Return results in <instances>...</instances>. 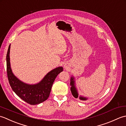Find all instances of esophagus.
I'll list each match as a JSON object with an SVG mask.
<instances>
[{
  "label": "esophagus",
  "instance_id": "esophagus-1",
  "mask_svg": "<svg viewBox=\"0 0 126 126\" xmlns=\"http://www.w3.org/2000/svg\"><path fill=\"white\" fill-rule=\"evenodd\" d=\"M64 68H66V66H65V67H64Z\"/></svg>",
  "mask_w": 126,
  "mask_h": 126
}]
</instances>
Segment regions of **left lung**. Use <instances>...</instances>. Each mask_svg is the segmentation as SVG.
Listing matches in <instances>:
<instances>
[{"mask_svg":"<svg viewBox=\"0 0 126 126\" xmlns=\"http://www.w3.org/2000/svg\"><path fill=\"white\" fill-rule=\"evenodd\" d=\"M75 79L74 77V76H71V78H70V90L72 95H73L74 97L76 98H77L79 97V100H82V101H86L88 100V98L86 97H84L83 96H81L79 95V93H78V90H77L76 85H75Z\"/></svg>","mask_w":126,"mask_h":126,"instance_id":"obj_1","label":"left lung"}]
</instances>
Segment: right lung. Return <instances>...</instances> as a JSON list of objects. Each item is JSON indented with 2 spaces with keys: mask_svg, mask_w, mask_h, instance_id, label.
Returning <instances> with one entry per match:
<instances>
[{
  "mask_svg": "<svg viewBox=\"0 0 126 126\" xmlns=\"http://www.w3.org/2000/svg\"><path fill=\"white\" fill-rule=\"evenodd\" d=\"M10 47L11 44L8 48L6 55L7 74L9 83L13 92L21 99L32 105L38 104L47 100L56 77L63 70L62 66H58L49 71L36 84L26 83L18 79L12 71L10 58Z\"/></svg>",
  "mask_w": 126,
  "mask_h": 126,
  "instance_id": "add662e5",
  "label": "right lung"
}]
</instances>
